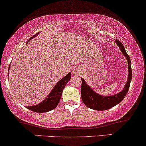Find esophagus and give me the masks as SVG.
<instances>
[{
	"mask_svg": "<svg viewBox=\"0 0 146 146\" xmlns=\"http://www.w3.org/2000/svg\"><path fill=\"white\" fill-rule=\"evenodd\" d=\"M74 72V74L76 75H77L78 74V70H76V71H75V72Z\"/></svg>",
	"mask_w": 146,
	"mask_h": 146,
	"instance_id": "esophagus-1",
	"label": "esophagus"
}]
</instances>
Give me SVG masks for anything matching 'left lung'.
Returning <instances> with one entry per match:
<instances>
[{"mask_svg": "<svg viewBox=\"0 0 146 146\" xmlns=\"http://www.w3.org/2000/svg\"><path fill=\"white\" fill-rule=\"evenodd\" d=\"M115 42L119 46L123 54L125 56L126 59L127 60V63H128V66H127V68H128V76H127V82H126L125 86L123 88V89L120 92L114 95H111V96H103V95H100L95 92L90 87L89 85L87 84L84 78H81L82 81L81 88L82 101L87 107L94 110H108L111 108H113L114 106H117V104H119L123 100L126 94H127V92H128L129 88H130L132 76L130 58L128 54L126 53L125 49L124 48L123 45L121 42L119 40H116Z\"/></svg>", "mask_w": 146, "mask_h": 146, "instance_id": "obj_1", "label": "left lung"}]
</instances>
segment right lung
Segmentation results:
<instances>
[{
    "label": "right lung",
    "mask_w": 146,
    "mask_h": 146,
    "mask_svg": "<svg viewBox=\"0 0 146 146\" xmlns=\"http://www.w3.org/2000/svg\"><path fill=\"white\" fill-rule=\"evenodd\" d=\"M38 34V33L34 35L33 37L30 38L27 40V42L30 40L32 38H33L34 37H35ZM8 76H9V71H8ZM70 78H71V72L68 73L66 76H64L63 78H61L59 81L57 82V83L54 87L52 91L50 92V94L47 96V98H45L41 103H40V104L38 105H36V106H26V108L27 109L33 111V112L40 113L49 112V111L52 110L56 108V106H58V103H59L60 98H61L63 89H64L68 82L70 80Z\"/></svg>",
    "instance_id": "right-lung-1"
}]
</instances>
